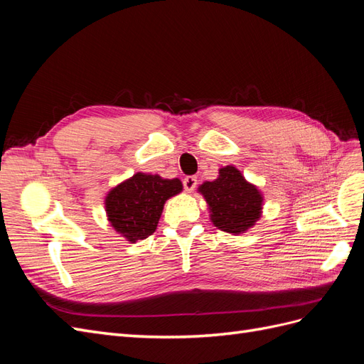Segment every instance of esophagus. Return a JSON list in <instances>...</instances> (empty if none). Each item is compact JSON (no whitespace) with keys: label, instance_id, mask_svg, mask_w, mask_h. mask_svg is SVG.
Segmentation results:
<instances>
[{"label":"esophagus","instance_id":"34e87169","mask_svg":"<svg viewBox=\"0 0 364 364\" xmlns=\"http://www.w3.org/2000/svg\"><path fill=\"white\" fill-rule=\"evenodd\" d=\"M196 185H197V178H196V176H186V178L183 179V186H185V190L188 191V193L194 191Z\"/></svg>","mask_w":364,"mask_h":364}]
</instances>
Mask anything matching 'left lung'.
Masks as SVG:
<instances>
[{"mask_svg":"<svg viewBox=\"0 0 364 364\" xmlns=\"http://www.w3.org/2000/svg\"><path fill=\"white\" fill-rule=\"evenodd\" d=\"M199 193L209 209L213 225L228 234L238 235L253 228L262 214V193L245 179L234 165L218 170V178L203 182Z\"/></svg>","mask_w":364,"mask_h":364,"instance_id":"obj_1","label":"left lung"}]
</instances>
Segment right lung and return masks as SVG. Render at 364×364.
<instances>
[{"label":"right lung","mask_w":364,"mask_h":364,"mask_svg":"<svg viewBox=\"0 0 364 364\" xmlns=\"http://www.w3.org/2000/svg\"><path fill=\"white\" fill-rule=\"evenodd\" d=\"M182 182L159 174L136 173L106 194L105 209L117 234L130 243L155 232L165 202L182 191Z\"/></svg>","instance_id":"1"}]
</instances>
